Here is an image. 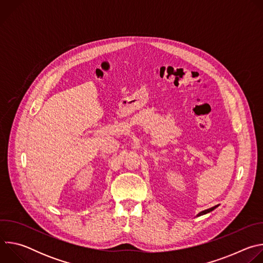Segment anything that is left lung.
Instances as JSON below:
<instances>
[{"instance_id":"obj_1","label":"left lung","mask_w":263,"mask_h":263,"mask_svg":"<svg viewBox=\"0 0 263 263\" xmlns=\"http://www.w3.org/2000/svg\"><path fill=\"white\" fill-rule=\"evenodd\" d=\"M217 206H214V207H211V208H209V209H206V210H204V211H201L197 216H200V215H203V214H206V213H208V212H210V211H212V210H214L215 208H216Z\"/></svg>"}]
</instances>
